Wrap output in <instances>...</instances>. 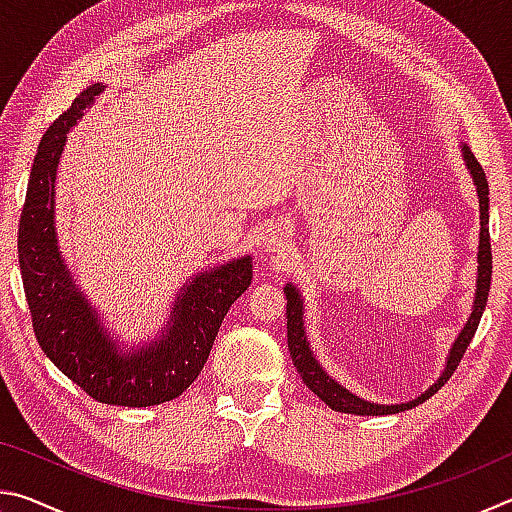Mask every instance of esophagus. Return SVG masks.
<instances>
[{
  "mask_svg": "<svg viewBox=\"0 0 512 512\" xmlns=\"http://www.w3.org/2000/svg\"><path fill=\"white\" fill-rule=\"evenodd\" d=\"M280 244H282V235L280 232H273V235L266 241V248H280Z\"/></svg>",
  "mask_w": 512,
  "mask_h": 512,
  "instance_id": "1",
  "label": "esophagus"
}]
</instances>
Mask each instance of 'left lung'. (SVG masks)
I'll use <instances>...</instances> for the list:
<instances>
[{"mask_svg":"<svg viewBox=\"0 0 512 512\" xmlns=\"http://www.w3.org/2000/svg\"><path fill=\"white\" fill-rule=\"evenodd\" d=\"M465 160H467V169H470L476 192H479V207H481V244H479V280H476V298H474V311L467 325L463 327V332L458 334V339L454 343L452 352H449L447 359V368L443 372L436 384H433L427 393H422L418 400L406 402V404H372L361 400V397L352 395L350 391H345L343 386L336 384V381L327 375V372L320 368V363L314 359V354L309 350L307 336H305V327H302V302L298 298L296 289L284 287V293H287V336H289V352L293 359V366H296L298 375L302 381L309 386V391H314L320 400H323L329 409L341 411V413H352V415H391V413H400V411H409L413 406L422 404L424 400H429L433 393H438L440 388L447 384V379L454 375V370L461 363L463 354L470 345L472 336L479 327L481 314L485 309V302H488V291H490V277H492V248H490V228H488V180H485V173L481 169L479 160L474 158V153L463 146Z\"/></svg>","mask_w":512,"mask_h":512,"instance_id":"1","label":"left lung"}]
</instances>
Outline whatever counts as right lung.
I'll return each instance as SVG.
<instances>
[{"label":"right lung","mask_w":512,"mask_h":512,"mask_svg":"<svg viewBox=\"0 0 512 512\" xmlns=\"http://www.w3.org/2000/svg\"><path fill=\"white\" fill-rule=\"evenodd\" d=\"M101 90L99 83L83 90L38 146L17 232L22 284L36 339L60 372L97 402L153 406L187 391L203 370L225 314L253 280V264L244 257L194 277L160 341L137 352L115 348L76 291L54 237V180L65 135Z\"/></svg>","instance_id":"add662e5"}]
</instances>
